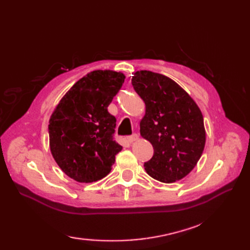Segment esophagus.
Returning <instances> with one entry per match:
<instances>
[{
    "mask_svg": "<svg viewBox=\"0 0 250 250\" xmlns=\"http://www.w3.org/2000/svg\"><path fill=\"white\" fill-rule=\"evenodd\" d=\"M138 139H139V135L137 133H133V134L129 135V137H127V141L129 143H133V142L137 141Z\"/></svg>",
    "mask_w": 250,
    "mask_h": 250,
    "instance_id": "34e87169",
    "label": "esophagus"
}]
</instances>
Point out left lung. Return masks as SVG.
Segmentation results:
<instances>
[{
    "instance_id": "left-lung-1",
    "label": "left lung",
    "mask_w": 250,
    "mask_h": 250,
    "mask_svg": "<svg viewBox=\"0 0 250 250\" xmlns=\"http://www.w3.org/2000/svg\"><path fill=\"white\" fill-rule=\"evenodd\" d=\"M131 83L146 105L141 135L154 149L152 158L144 164L147 174L166 184L183 179L197 165L206 145L201 110L165 75L138 71Z\"/></svg>"
}]
</instances>
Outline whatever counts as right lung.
I'll use <instances>...</instances> for the list:
<instances>
[{"instance_id":"add662e5","label":"right lung","mask_w":250,"mask_h":250,"mask_svg":"<svg viewBox=\"0 0 250 250\" xmlns=\"http://www.w3.org/2000/svg\"><path fill=\"white\" fill-rule=\"evenodd\" d=\"M125 75L97 70L79 79L59 101L49 121L51 153L78 183L100 180L110 172L122 146L113 140L116 118L107 110Z\"/></svg>"}]
</instances>
